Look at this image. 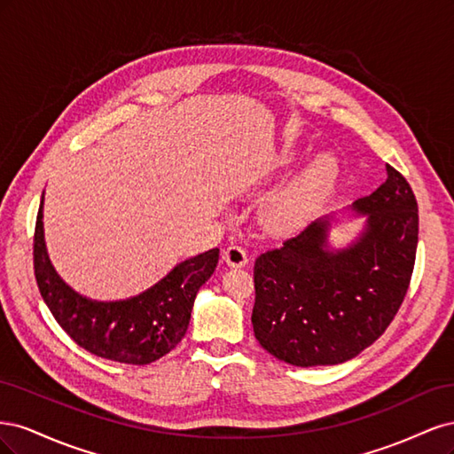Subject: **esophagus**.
<instances>
[{
  "label": "esophagus",
  "mask_w": 454,
  "mask_h": 454,
  "mask_svg": "<svg viewBox=\"0 0 454 454\" xmlns=\"http://www.w3.org/2000/svg\"><path fill=\"white\" fill-rule=\"evenodd\" d=\"M223 257L227 261V265H231V267H244L246 263H248V254H246V250L239 244L227 246L223 252Z\"/></svg>",
  "instance_id": "obj_1"
}]
</instances>
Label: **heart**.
I'll return each mask as SVG.
<instances>
[{"mask_svg": "<svg viewBox=\"0 0 454 454\" xmlns=\"http://www.w3.org/2000/svg\"><path fill=\"white\" fill-rule=\"evenodd\" d=\"M294 159V149H286L282 153V164L292 162ZM337 177V159L333 155H320L274 202L272 222L286 231L303 227L312 214L320 208L327 195L332 193Z\"/></svg>", "mask_w": 454, "mask_h": 454, "instance_id": "obj_1", "label": "heart"}]
</instances>
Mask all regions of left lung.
I'll return each instance as SVG.
<instances>
[{
    "label": "left lung",
    "mask_w": 454,
    "mask_h": 454,
    "mask_svg": "<svg viewBox=\"0 0 454 454\" xmlns=\"http://www.w3.org/2000/svg\"><path fill=\"white\" fill-rule=\"evenodd\" d=\"M388 177L354 202L367 214L348 248L329 250V219L312 222L255 259L254 333L274 358L299 367L352 360L384 333L409 290L419 206L405 177Z\"/></svg>",
    "instance_id": "8db88e82"
}]
</instances>
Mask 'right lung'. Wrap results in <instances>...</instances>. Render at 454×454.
Here are the masks:
<instances>
[{
  "mask_svg": "<svg viewBox=\"0 0 454 454\" xmlns=\"http://www.w3.org/2000/svg\"><path fill=\"white\" fill-rule=\"evenodd\" d=\"M43 197L34 232V272L54 320L81 348L106 360L147 365L185 337L199 287L219 259L212 248L182 261L147 292L125 301H90L75 294L52 269L43 240Z\"/></svg>",
  "mask_w": 454,
  "mask_h": 454,
  "instance_id": "right-lung-1",
  "label": "right lung"
}]
</instances>
